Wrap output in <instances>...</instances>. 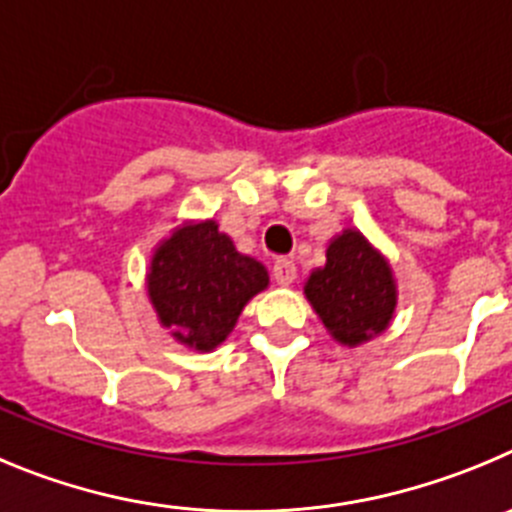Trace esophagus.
Instances as JSON below:
<instances>
[{"label":"esophagus","mask_w":512,"mask_h":512,"mask_svg":"<svg viewBox=\"0 0 512 512\" xmlns=\"http://www.w3.org/2000/svg\"><path fill=\"white\" fill-rule=\"evenodd\" d=\"M296 275H298V270L290 260H278L273 265V280L278 285H283V288H288V285L296 280Z\"/></svg>","instance_id":"34e87169"}]
</instances>
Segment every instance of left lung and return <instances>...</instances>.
I'll return each mask as SVG.
<instances>
[{
	"instance_id": "1",
	"label": "left lung",
	"mask_w": 512,
	"mask_h": 512,
	"mask_svg": "<svg viewBox=\"0 0 512 512\" xmlns=\"http://www.w3.org/2000/svg\"><path fill=\"white\" fill-rule=\"evenodd\" d=\"M331 339L359 347L388 331L398 311V280L390 260L359 229L347 227L329 239L326 262L303 283Z\"/></svg>"
}]
</instances>
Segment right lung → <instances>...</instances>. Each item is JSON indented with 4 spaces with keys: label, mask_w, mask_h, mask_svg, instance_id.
<instances>
[{
    "label": "right lung",
    "mask_w": 512,
    "mask_h": 512,
    "mask_svg": "<svg viewBox=\"0 0 512 512\" xmlns=\"http://www.w3.org/2000/svg\"><path fill=\"white\" fill-rule=\"evenodd\" d=\"M267 285V267L242 255L214 219L170 229L155 245L145 273L158 324L193 352H214L227 342L239 313Z\"/></svg>",
    "instance_id": "add662e5"
}]
</instances>
